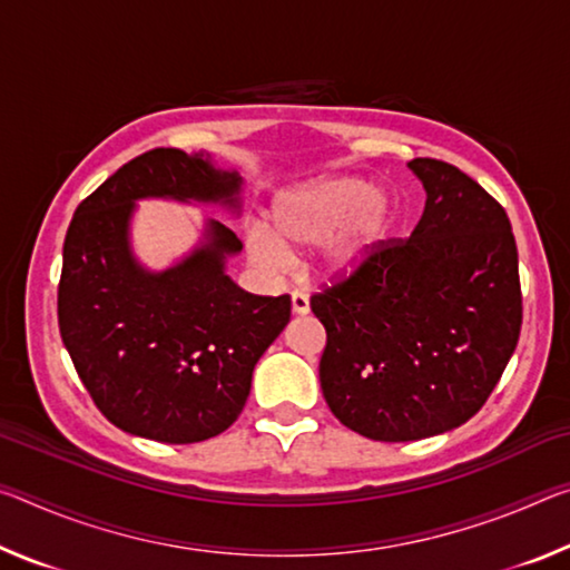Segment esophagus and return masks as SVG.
Returning a JSON list of instances; mask_svg holds the SVG:
<instances>
[{
  "instance_id": "1",
  "label": "esophagus",
  "mask_w": 570,
  "mask_h": 570,
  "mask_svg": "<svg viewBox=\"0 0 570 570\" xmlns=\"http://www.w3.org/2000/svg\"><path fill=\"white\" fill-rule=\"evenodd\" d=\"M292 308H294V314H298V316L308 314V296L304 292H294L292 294Z\"/></svg>"
}]
</instances>
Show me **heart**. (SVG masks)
<instances>
[{"mask_svg":"<svg viewBox=\"0 0 570 570\" xmlns=\"http://www.w3.org/2000/svg\"><path fill=\"white\" fill-rule=\"evenodd\" d=\"M397 226V204L362 176H326L284 190L272 206V234L254 226L248 254L274 266L284 254L304 256L326 246V268L352 274L387 244Z\"/></svg>","mask_w":570,"mask_h":570,"instance_id":"obj_1","label":"heart"}]
</instances>
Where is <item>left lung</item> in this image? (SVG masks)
<instances>
[{
    "instance_id": "left-lung-1",
    "label": "left lung",
    "mask_w": 570,
    "mask_h": 570,
    "mask_svg": "<svg viewBox=\"0 0 570 570\" xmlns=\"http://www.w3.org/2000/svg\"><path fill=\"white\" fill-rule=\"evenodd\" d=\"M407 166L428 193L410 238H390L308 302L326 330V404L344 428L380 442L468 422L495 390L523 324L505 208L445 160Z\"/></svg>"
}]
</instances>
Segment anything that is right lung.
Returning <instances> with one entry per match:
<instances>
[{"label":"right lung","instance_id":"1","mask_svg":"<svg viewBox=\"0 0 570 570\" xmlns=\"http://www.w3.org/2000/svg\"><path fill=\"white\" fill-rule=\"evenodd\" d=\"M240 178L204 153L153 148L77 206L62 246L57 322L77 374L115 428L170 445L204 442L244 410L256 362L284 332L292 298L256 296L226 276L240 240L218 220L166 272L135 262L138 198L240 208Z\"/></svg>","mask_w":570,"mask_h":570}]
</instances>
